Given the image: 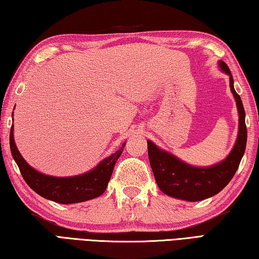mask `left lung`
<instances>
[{
    "mask_svg": "<svg viewBox=\"0 0 259 259\" xmlns=\"http://www.w3.org/2000/svg\"><path fill=\"white\" fill-rule=\"evenodd\" d=\"M220 67L230 76V87L236 98L239 112V135L229 156L210 167H194L173 155L157 148L147 140L148 157L155 180L164 194L175 198L198 201L214 196L231 181L240 164L247 144V126L240 96L234 91L233 78L227 64L221 61Z\"/></svg>",
    "mask_w": 259,
    "mask_h": 259,
    "instance_id": "1",
    "label": "left lung"
}]
</instances>
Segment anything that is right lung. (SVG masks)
Segmentation results:
<instances>
[{
	"label": "right lung",
	"instance_id": "add662e5",
	"mask_svg": "<svg viewBox=\"0 0 259 259\" xmlns=\"http://www.w3.org/2000/svg\"><path fill=\"white\" fill-rule=\"evenodd\" d=\"M123 147L124 145H122L117 152L102 161L91 172L77 177L56 178L41 175L28 165L19 153L13 139V124L10 131L11 154L20 170L23 180L39 196L60 204L80 203L101 196L106 189L117 158L123 152Z\"/></svg>",
	"mask_w": 259,
	"mask_h": 259
}]
</instances>
